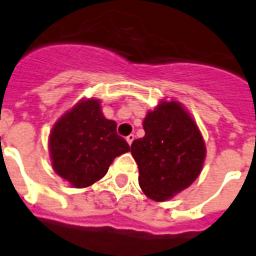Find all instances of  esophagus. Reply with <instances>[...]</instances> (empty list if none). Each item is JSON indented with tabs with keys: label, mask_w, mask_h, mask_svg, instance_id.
I'll return each mask as SVG.
<instances>
[{
	"label": "esophagus",
	"mask_w": 256,
	"mask_h": 256,
	"mask_svg": "<svg viewBox=\"0 0 256 256\" xmlns=\"http://www.w3.org/2000/svg\"><path fill=\"white\" fill-rule=\"evenodd\" d=\"M134 138H136V136H134V134H130V136H126V140H128V144H132V140H134Z\"/></svg>",
	"instance_id": "esophagus-1"
}]
</instances>
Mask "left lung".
<instances>
[{
	"mask_svg": "<svg viewBox=\"0 0 256 256\" xmlns=\"http://www.w3.org/2000/svg\"><path fill=\"white\" fill-rule=\"evenodd\" d=\"M144 136L132 144L140 186L156 202L170 199L198 178L206 156L195 124L178 102H160L144 120Z\"/></svg>",
	"mask_w": 256,
	"mask_h": 256,
	"instance_id": "left-lung-1",
	"label": "left lung"
}]
</instances>
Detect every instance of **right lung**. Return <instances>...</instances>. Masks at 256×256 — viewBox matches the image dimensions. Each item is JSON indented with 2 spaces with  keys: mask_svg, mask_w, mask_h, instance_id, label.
Returning a JSON list of instances; mask_svg holds the SVG:
<instances>
[{
  "mask_svg": "<svg viewBox=\"0 0 256 256\" xmlns=\"http://www.w3.org/2000/svg\"><path fill=\"white\" fill-rule=\"evenodd\" d=\"M54 171L74 187L100 180L108 166L130 146L116 134V124L106 120L100 100L76 104L54 124L49 140Z\"/></svg>",
  "mask_w": 256,
  "mask_h": 256,
  "instance_id": "1",
  "label": "right lung"
}]
</instances>
